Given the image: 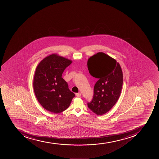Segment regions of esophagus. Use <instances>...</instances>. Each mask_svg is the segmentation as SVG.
I'll return each instance as SVG.
<instances>
[{"label": "esophagus", "instance_id": "34e87169", "mask_svg": "<svg viewBox=\"0 0 159 159\" xmlns=\"http://www.w3.org/2000/svg\"><path fill=\"white\" fill-rule=\"evenodd\" d=\"M76 96L77 97H80L81 96V94L80 93H76Z\"/></svg>", "mask_w": 159, "mask_h": 159}]
</instances>
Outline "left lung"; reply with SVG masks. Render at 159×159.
Wrapping results in <instances>:
<instances>
[{
  "label": "left lung",
  "instance_id": "8db88e82",
  "mask_svg": "<svg viewBox=\"0 0 159 159\" xmlns=\"http://www.w3.org/2000/svg\"><path fill=\"white\" fill-rule=\"evenodd\" d=\"M88 70L91 76L98 78L94 88V96L88 107L98 115L112 109L120 98L123 86L121 67L115 59L99 52L88 59Z\"/></svg>",
  "mask_w": 159,
  "mask_h": 159
}]
</instances>
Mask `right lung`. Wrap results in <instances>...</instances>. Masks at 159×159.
Returning <instances> with one entry per match:
<instances>
[{"label": "right lung", "instance_id": "add662e5", "mask_svg": "<svg viewBox=\"0 0 159 159\" xmlns=\"http://www.w3.org/2000/svg\"><path fill=\"white\" fill-rule=\"evenodd\" d=\"M72 61L56 53L45 57L36 67L34 89L37 100L46 110L59 113L66 110L75 96L62 78Z\"/></svg>", "mask_w": 159, "mask_h": 159}]
</instances>
